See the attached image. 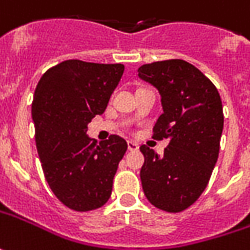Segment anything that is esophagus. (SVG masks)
<instances>
[{
    "label": "esophagus",
    "mask_w": 250,
    "mask_h": 250,
    "mask_svg": "<svg viewBox=\"0 0 250 250\" xmlns=\"http://www.w3.org/2000/svg\"><path fill=\"white\" fill-rule=\"evenodd\" d=\"M127 148H128V151H137L138 149V144L133 141H127Z\"/></svg>",
    "instance_id": "obj_1"
}]
</instances>
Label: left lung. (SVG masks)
<instances>
[{
  "mask_svg": "<svg viewBox=\"0 0 250 250\" xmlns=\"http://www.w3.org/2000/svg\"><path fill=\"white\" fill-rule=\"evenodd\" d=\"M138 77L162 97L163 113L153 127V138L168 140L162 156L141 145L142 189L155 208L178 213L202 195L219 158L221 98L214 84L183 59L142 65Z\"/></svg>",
  "mask_w": 250,
  "mask_h": 250,
  "instance_id": "1",
  "label": "left lung"
}]
</instances>
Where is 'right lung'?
I'll list each match as a JSON object with an SVG mask.
<instances>
[{
    "mask_svg": "<svg viewBox=\"0 0 250 250\" xmlns=\"http://www.w3.org/2000/svg\"><path fill=\"white\" fill-rule=\"evenodd\" d=\"M123 72L122 63L69 59L48 69L34 91L31 116L42 171L56 198L72 210L98 209L112 194L127 142L110 135L97 144L87 125L105 112Z\"/></svg>",
    "mask_w": 250,
    "mask_h": 250,
    "instance_id": "obj_1",
    "label": "right lung"
}]
</instances>
